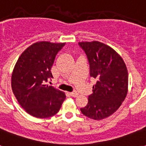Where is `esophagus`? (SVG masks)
Segmentation results:
<instances>
[{"instance_id":"esophagus-1","label":"esophagus","mask_w":146,"mask_h":146,"mask_svg":"<svg viewBox=\"0 0 146 146\" xmlns=\"http://www.w3.org/2000/svg\"><path fill=\"white\" fill-rule=\"evenodd\" d=\"M70 96H73V97H76L78 96V93L76 91H73L72 92H70Z\"/></svg>"}]
</instances>
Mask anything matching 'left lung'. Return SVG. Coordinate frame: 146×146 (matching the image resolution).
<instances>
[{"instance_id": "obj_1", "label": "left lung", "mask_w": 146, "mask_h": 146, "mask_svg": "<svg viewBox=\"0 0 146 146\" xmlns=\"http://www.w3.org/2000/svg\"><path fill=\"white\" fill-rule=\"evenodd\" d=\"M89 64L90 76L96 80L82 114L102 120L113 113L124 101L128 89V72L122 57L99 42H80Z\"/></svg>"}]
</instances>
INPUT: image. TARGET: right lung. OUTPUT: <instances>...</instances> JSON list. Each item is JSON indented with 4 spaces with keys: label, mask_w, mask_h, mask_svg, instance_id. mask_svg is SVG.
<instances>
[{
    "label": "right lung",
    "mask_w": 146,
    "mask_h": 146,
    "mask_svg": "<svg viewBox=\"0 0 146 146\" xmlns=\"http://www.w3.org/2000/svg\"><path fill=\"white\" fill-rule=\"evenodd\" d=\"M65 43L40 42L24 50L12 74L13 92L21 107L38 118L52 117L59 111L66 96L47 82L53 78L51 67Z\"/></svg>",
    "instance_id": "add662e5"
}]
</instances>
